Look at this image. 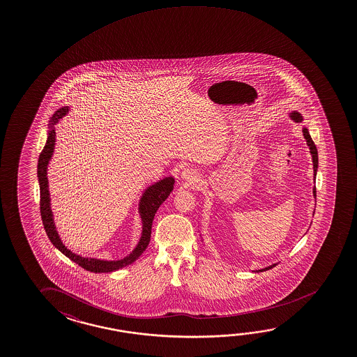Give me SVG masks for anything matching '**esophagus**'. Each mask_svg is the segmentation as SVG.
Wrapping results in <instances>:
<instances>
[{
  "label": "esophagus",
  "mask_w": 357,
  "mask_h": 357,
  "mask_svg": "<svg viewBox=\"0 0 357 357\" xmlns=\"http://www.w3.org/2000/svg\"><path fill=\"white\" fill-rule=\"evenodd\" d=\"M181 178L187 181V183H189V184H193L195 181H198V172L194 169V168H185V169H183V172H181Z\"/></svg>",
  "instance_id": "obj_1"
}]
</instances>
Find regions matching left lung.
<instances>
[{
    "label": "left lung",
    "mask_w": 357,
    "mask_h": 357,
    "mask_svg": "<svg viewBox=\"0 0 357 357\" xmlns=\"http://www.w3.org/2000/svg\"><path fill=\"white\" fill-rule=\"evenodd\" d=\"M290 117H291V119H294L295 122H301V121H303V116H301L298 112H292V113H290ZM303 133H304L305 139H306V143H307V146H309L310 153H311V155H312V164H314V181H316V172H317V165H319L317 149H316L315 143H314V141L311 139V135H310L307 128H303ZM312 193H314V197L316 198V187H314V189H312ZM274 266H276V264H273V265H270V266L265 268V269L257 270V273L273 269Z\"/></svg>",
    "instance_id": "8db88e82"
}]
</instances>
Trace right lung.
I'll return each instance as SVG.
<instances>
[{"instance_id":"right-lung-1","label":"right lung","mask_w":357,"mask_h":357,"mask_svg":"<svg viewBox=\"0 0 357 357\" xmlns=\"http://www.w3.org/2000/svg\"><path fill=\"white\" fill-rule=\"evenodd\" d=\"M68 112V107H63L59 111L53 114L52 121H51V129L48 132V138L46 144L42 149L40 158H38V165H37V174H38V181H40V211H41L42 222L45 230L47 233V236L51 240L53 245L59 249V252L65 254L66 257H70L72 261L78 264L83 269L92 271V273H111L118 269H122L129 264L135 263L138 257H141L142 252H144L146 246L151 241V234H152L153 219L155 213L158 211L159 206L162 205L164 200L169 197L170 192L173 190L174 185V178L168 176L164 178L162 181H157L151 187L146 189L139 203V213H141L142 222H143V230H142V238L135 246V250L129 254L128 257L116 260V261H107V260H100V259H92V257H83L77 255L75 252H70L66 248L62 241L59 239L57 230L53 222L52 211L50 206V192H48V179H47V165L50 163V159L52 157L53 149H54V143H56V132L52 126L59 122L61 118L65 116Z\"/></svg>"}]
</instances>
